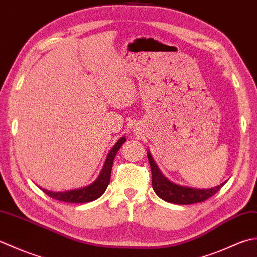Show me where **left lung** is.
<instances>
[{"instance_id":"8db88e82","label":"left lung","mask_w":257,"mask_h":257,"mask_svg":"<svg viewBox=\"0 0 257 257\" xmlns=\"http://www.w3.org/2000/svg\"><path fill=\"white\" fill-rule=\"evenodd\" d=\"M149 163L152 172V186L156 193V195L169 203L181 204V205H188V204L201 203L212 197L214 194L221 190L225 182L221 185L212 188H193L188 186H182L167 180L163 173L156 165L150 152H148Z\"/></svg>"}]
</instances>
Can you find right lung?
<instances>
[{
  "instance_id": "1",
  "label": "right lung",
  "mask_w": 257,
  "mask_h": 257,
  "mask_svg": "<svg viewBox=\"0 0 257 257\" xmlns=\"http://www.w3.org/2000/svg\"><path fill=\"white\" fill-rule=\"evenodd\" d=\"M125 141H126V138L123 136V138L119 139L117 142L115 143L111 151L108 152L105 163H104L101 173H99L97 179L94 181L91 185L66 192H51L45 190V188H41V190L43 191L45 194H48L50 197L54 198V200L66 203H87L96 200L99 196H102L103 193L106 190L109 180H111V172L114 158Z\"/></svg>"
}]
</instances>
